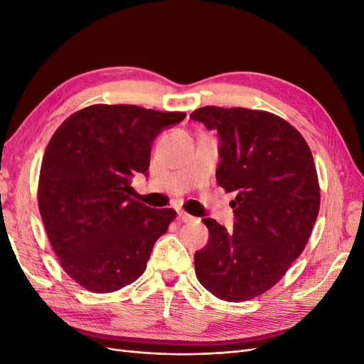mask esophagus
<instances>
[{"instance_id": "obj_1", "label": "esophagus", "mask_w": 364, "mask_h": 364, "mask_svg": "<svg viewBox=\"0 0 364 364\" xmlns=\"http://www.w3.org/2000/svg\"><path fill=\"white\" fill-rule=\"evenodd\" d=\"M178 218L181 220V222H183V223H188V222H191V220H193V217L190 214H186L185 211H179L178 213Z\"/></svg>"}]
</instances>
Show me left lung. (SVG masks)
I'll list each match as a JSON object with an SVG mask.
<instances>
[{"mask_svg":"<svg viewBox=\"0 0 364 364\" xmlns=\"http://www.w3.org/2000/svg\"><path fill=\"white\" fill-rule=\"evenodd\" d=\"M217 130L218 185L235 191L234 229L205 218L208 243L196 277L215 297L249 301L270 290L301 255L321 208L311 150L281 117L245 107L205 106L190 115Z\"/></svg>","mask_w":364,"mask_h":364,"instance_id":"obj_1","label":"left lung"}]
</instances>
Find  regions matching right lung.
<instances>
[{
    "instance_id": "add662e5",
    "label": "right lung",
    "mask_w": 364,
    "mask_h": 364,
    "mask_svg": "<svg viewBox=\"0 0 364 364\" xmlns=\"http://www.w3.org/2000/svg\"><path fill=\"white\" fill-rule=\"evenodd\" d=\"M183 112L92 105L68 117L41 165L38 203L62 269L92 293L136 281L176 217L135 200L132 179L150 165L151 142Z\"/></svg>"
}]
</instances>
